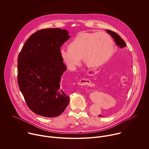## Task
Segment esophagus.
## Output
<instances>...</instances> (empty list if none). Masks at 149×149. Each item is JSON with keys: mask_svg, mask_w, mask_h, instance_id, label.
<instances>
[{"mask_svg": "<svg viewBox=\"0 0 149 149\" xmlns=\"http://www.w3.org/2000/svg\"><path fill=\"white\" fill-rule=\"evenodd\" d=\"M94 69H91L88 71V74H93L94 72ZM78 84L79 86H91V85L93 84L91 83V82L90 81V79H86V78H81L80 79V81L78 82Z\"/></svg>", "mask_w": 149, "mask_h": 149, "instance_id": "1", "label": "esophagus"}]
</instances>
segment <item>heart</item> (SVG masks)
<instances>
[{
    "mask_svg": "<svg viewBox=\"0 0 149 149\" xmlns=\"http://www.w3.org/2000/svg\"><path fill=\"white\" fill-rule=\"evenodd\" d=\"M114 48L113 40L107 32H82L71 41L69 47L61 48L59 55L68 68L74 70L82 57L90 67L102 65L111 58Z\"/></svg>",
    "mask_w": 149,
    "mask_h": 149,
    "instance_id": "1",
    "label": "heart"
}]
</instances>
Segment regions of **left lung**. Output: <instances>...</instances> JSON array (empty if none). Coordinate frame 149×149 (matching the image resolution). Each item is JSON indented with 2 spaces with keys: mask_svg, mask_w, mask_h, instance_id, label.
Returning a JSON list of instances; mask_svg holds the SVG:
<instances>
[{
  "mask_svg": "<svg viewBox=\"0 0 149 149\" xmlns=\"http://www.w3.org/2000/svg\"><path fill=\"white\" fill-rule=\"evenodd\" d=\"M106 31H107L111 36V37L114 39V41H115L116 44H117V46H119L121 48H123V47H126V44H125V43L124 42V40L117 33H116V32H113L112 31L109 30V29H107V30H106ZM122 60H124V59H123ZM118 63V62H117V61H114V62L111 63V65L110 66L111 67V70H112V68L114 69V68H116V67H117L118 66V65H117ZM111 74V71H110V72H109V75ZM99 116L101 117V115H99Z\"/></svg>",
  "mask_w": 149,
  "mask_h": 149,
  "instance_id": "left-lung-1",
  "label": "left lung"
}]
</instances>
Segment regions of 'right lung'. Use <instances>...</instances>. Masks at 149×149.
<instances>
[{
  "mask_svg": "<svg viewBox=\"0 0 149 149\" xmlns=\"http://www.w3.org/2000/svg\"><path fill=\"white\" fill-rule=\"evenodd\" d=\"M70 38L65 29H41L29 36L19 54V87L28 107L38 115L57 117L69 104L60 85L67 68L59 50Z\"/></svg>",
  "mask_w": 149,
  "mask_h": 149,
  "instance_id": "obj_1",
  "label": "right lung"
}]
</instances>
